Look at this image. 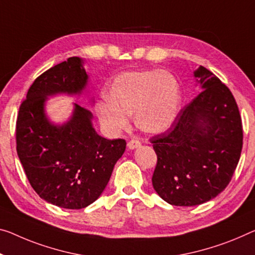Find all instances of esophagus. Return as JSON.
I'll return each mask as SVG.
<instances>
[{
  "label": "esophagus",
  "mask_w": 255,
  "mask_h": 255,
  "mask_svg": "<svg viewBox=\"0 0 255 255\" xmlns=\"http://www.w3.org/2000/svg\"><path fill=\"white\" fill-rule=\"evenodd\" d=\"M141 146V143H140V141H138V140H135V139H132V140H130L128 142V148L130 150H133V149H136V148H139Z\"/></svg>",
  "instance_id": "esophagus-1"
}]
</instances>
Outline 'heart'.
I'll use <instances>...</instances> for the list:
<instances>
[{"mask_svg":"<svg viewBox=\"0 0 255 255\" xmlns=\"http://www.w3.org/2000/svg\"><path fill=\"white\" fill-rule=\"evenodd\" d=\"M106 103L97 106L100 123L112 133L125 130L128 116L148 134L165 132L181 107L177 78L166 70H130L120 74L105 91Z\"/></svg>","mask_w":255,"mask_h":255,"instance_id":"heart-1","label":"heart"}]
</instances>
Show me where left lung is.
<instances>
[{
    "mask_svg": "<svg viewBox=\"0 0 255 255\" xmlns=\"http://www.w3.org/2000/svg\"><path fill=\"white\" fill-rule=\"evenodd\" d=\"M199 92L166 132L151 139L157 155L152 187L175 206H195L225 190L241 157L242 119L230 90L203 66Z\"/></svg>",
    "mask_w": 255,
    "mask_h": 255,
    "instance_id": "left-lung-1",
    "label": "left lung"
}]
</instances>
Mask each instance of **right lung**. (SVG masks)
Segmentation results:
<instances>
[{
    "label": "right lung",
    "instance_id": "1",
    "mask_svg": "<svg viewBox=\"0 0 255 255\" xmlns=\"http://www.w3.org/2000/svg\"><path fill=\"white\" fill-rule=\"evenodd\" d=\"M83 65L84 59L70 57L38 76L19 108L15 128L18 157L30 186L50 204L70 210L84 209L99 198L127 147L123 139L98 134L92 113L77 104L61 124L46 115L50 97L87 92Z\"/></svg>",
    "mask_w": 255,
    "mask_h": 255
}]
</instances>
